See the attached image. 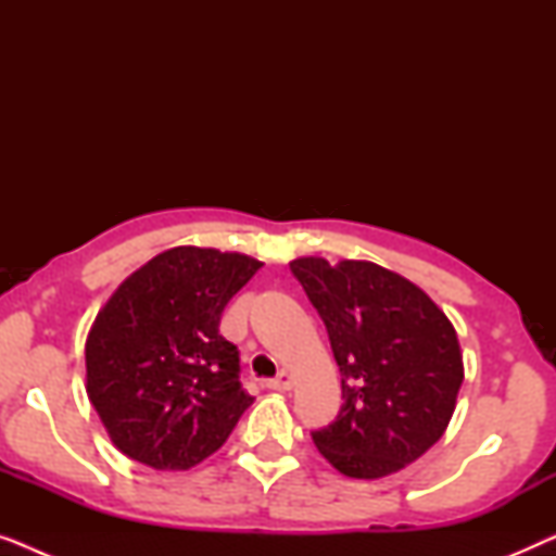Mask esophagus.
<instances>
[{"label": "esophagus", "instance_id": "obj_1", "mask_svg": "<svg viewBox=\"0 0 556 556\" xmlns=\"http://www.w3.org/2000/svg\"><path fill=\"white\" fill-rule=\"evenodd\" d=\"M268 387H270V390L286 392V390H291V387H293V377L288 375V371H278V377L268 379Z\"/></svg>", "mask_w": 556, "mask_h": 556}]
</instances>
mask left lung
I'll list each match as a JSON object with an SVG mask.
<instances>
[{
  "mask_svg": "<svg viewBox=\"0 0 556 556\" xmlns=\"http://www.w3.org/2000/svg\"><path fill=\"white\" fill-rule=\"evenodd\" d=\"M291 273L321 316L341 371L337 420L311 432L349 478L397 473L443 438L463 384L453 324L382 265L299 257Z\"/></svg>",
  "mask_w": 556,
  "mask_h": 556,
  "instance_id": "1",
  "label": "left lung"
}]
</instances>
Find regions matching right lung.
<instances>
[{
    "instance_id": "1",
    "label": "right lung",
    "mask_w": 556,
    "mask_h": 556,
    "mask_svg": "<svg viewBox=\"0 0 556 556\" xmlns=\"http://www.w3.org/2000/svg\"><path fill=\"white\" fill-rule=\"evenodd\" d=\"M261 261L172 248L128 276L86 341L88 397L116 447L156 470H187L230 438L253 397L219 318Z\"/></svg>"
}]
</instances>
